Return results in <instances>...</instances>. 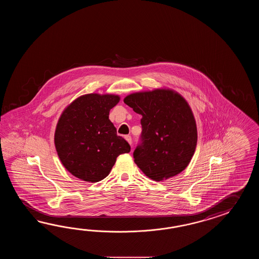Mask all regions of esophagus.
<instances>
[{
	"label": "esophagus",
	"instance_id": "34e87169",
	"mask_svg": "<svg viewBox=\"0 0 259 259\" xmlns=\"http://www.w3.org/2000/svg\"><path fill=\"white\" fill-rule=\"evenodd\" d=\"M125 139H126V141H127V143H130V144L132 145V137H131L130 135H126V136H125Z\"/></svg>",
	"mask_w": 259,
	"mask_h": 259
}]
</instances>
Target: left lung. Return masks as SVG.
<instances>
[{
	"mask_svg": "<svg viewBox=\"0 0 259 259\" xmlns=\"http://www.w3.org/2000/svg\"><path fill=\"white\" fill-rule=\"evenodd\" d=\"M124 103L142 115V143L134 162L146 176L161 182L187 167L197 144V127L187 101L170 89L130 94Z\"/></svg>",
	"mask_w": 259,
	"mask_h": 259,
	"instance_id": "left-lung-1",
	"label": "left lung"
}]
</instances>
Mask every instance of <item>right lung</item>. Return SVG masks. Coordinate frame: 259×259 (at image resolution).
I'll use <instances>...</instances> for the list:
<instances>
[{"instance_id":"1","label":"right lung","mask_w":259,"mask_h":259,"mask_svg":"<svg viewBox=\"0 0 259 259\" xmlns=\"http://www.w3.org/2000/svg\"><path fill=\"white\" fill-rule=\"evenodd\" d=\"M120 97L116 94L81 95L67 105L57 122L55 145L66 170L84 182L108 176L119 154L131 146L109 119Z\"/></svg>"}]
</instances>
